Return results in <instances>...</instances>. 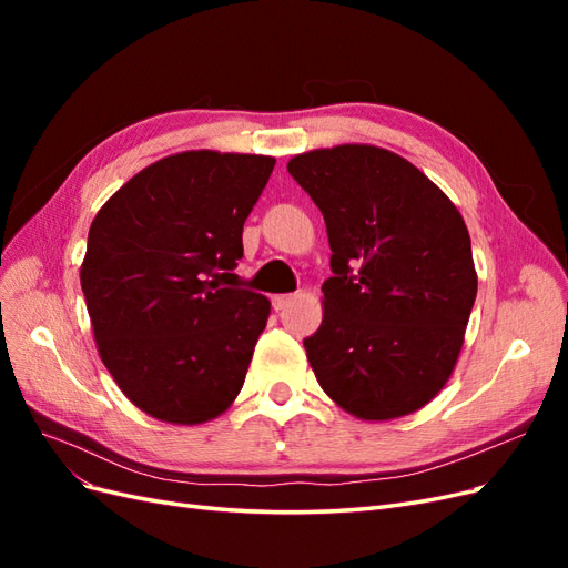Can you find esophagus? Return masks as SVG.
Segmentation results:
<instances>
[{
	"mask_svg": "<svg viewBox=\"0 0 568 568\" xmlns=\"http://www.w3.org/2000/svg\"><path fill=\"white\" fill-rule=\"evenodd\" d=\"M294 303V296L291 294H282V296H274L272 298V305H274V311H286V307Z\"/></svg>",
	"mask_w": 568,
	"mask_h": 568,
	"instance_id": "34e87169",
	"label": "esophagus"
}]
</instances>
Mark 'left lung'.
<instances>
[{
    "instance_id": "1",
    "label": "left lung",
    "mask_w": 568,
    "mask_h": 568,
    "mask_svg": "<svg viewBox=\"0 0 568 568\" xmlns=\"http://www.w3.org/2000/svg\"><path fill=\"white\" fill-rule=\"evenodd\" d=\"M286 170L332 246L324 317L303 341L320 386L367 422L424 407L450 379L478 286L455 203L379 146L307 151Z\"/></svg>"
}]
</instances>
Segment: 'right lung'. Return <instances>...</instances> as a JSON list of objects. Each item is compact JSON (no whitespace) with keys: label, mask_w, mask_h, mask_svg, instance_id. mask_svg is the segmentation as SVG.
Instances as JSON below:
<instances>
[{"label":"right lung","mask_w":568,"mask_h":568,"mask_svg":"<svg viewBox=\"0 0 568 568\" xmlns=\"http://www.w3.org/2000/svg\"><path fill=\"white\" fill-rule=\"evenodd\" d=\"M272 156L184 151L136 173L101 205L80 284L101 359L146 415L194 426L239 395L270 301L222 286Z\"/></svg>","instance_id":"right-lung-1"}]
</instances>
